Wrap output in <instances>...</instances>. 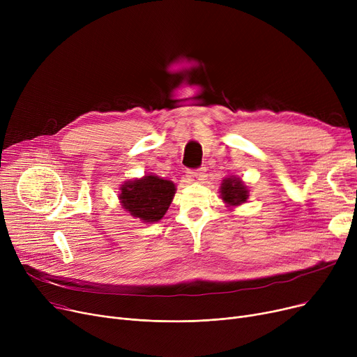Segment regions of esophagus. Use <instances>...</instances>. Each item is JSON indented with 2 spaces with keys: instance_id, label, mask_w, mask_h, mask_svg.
<instances>
[{
  "instance_id": "obj_1",
  "label": "esophagus",
  "mask_w": 357,
  "mask_h": 357,
  "mask_svg": "<svg viewBox=\"0 0 357 357\" xmlns=\"http://www.w3.org/2000/svg\"><path fill=\"white\" fill-rule=\"evenodd\" d=\"M186 174H188L186 175V179H188V182L191 183L199 182L204 178V171H188Z\"/></svg>"
}]
</instances>
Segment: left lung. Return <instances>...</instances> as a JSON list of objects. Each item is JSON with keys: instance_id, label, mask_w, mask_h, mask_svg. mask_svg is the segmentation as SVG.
Listing matches in <instances>:
<instances>
[{"instance_id": "obj_1", "label": "left lung", "mask_w": 357, "mask_h": 357, "mask_svg": "<svg viewBox=\"0 0 357 357\" xmlns=\"http://www.w3.org/2000/svg\"><path fill=\"white\" fill-rule=\"evenodd\" d=\"M220 194L222 201L226 202L229 207H237V205L246 202L249 198L248 186L241 182L240 178L236 176L222 179Z\"/></svg>"}]
</instances>
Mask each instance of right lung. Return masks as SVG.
Returning <instances> with one entry per match:
<instances>
[{
    "mask_svg": "<svg viewBox=\"0 0 357 357\" xmlns=\"http://www.w3.org/2000/svg\"><path fill=\"white\" fill-rule=\"evenodd\" d=\"M175 183L156 175L126 181L120 188L123 208L143 222H156L166 214L175 195Z\"/></svg>",
    "mask_w": 357,
    "mask_h": 357,
    "instance_id": "1",
    "label": "right lung"
}]
</instances>
